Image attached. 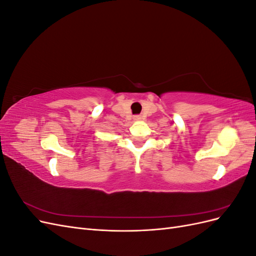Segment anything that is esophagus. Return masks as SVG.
<instances>
[{"label":"esophagus","mask_w":256,"mask_h":256,"mask_svg":"<svg viewBox=\"0 0 256 256\" xmlns=\"http://www.w3.org/2000/svg\"><path fill=\"white\" fill-rule=\"evenodd\" d=\"M141 118H140V116H138V115H136V116H134V120H140Z\"/></svg>","instance_id":"obj_1"}]
</instances>
